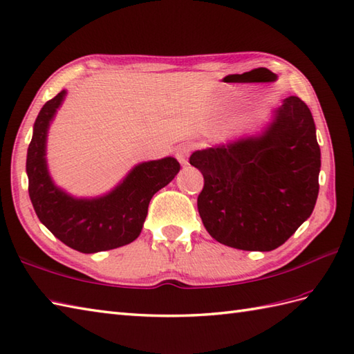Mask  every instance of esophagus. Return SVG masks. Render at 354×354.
<instances>
[{
	"instance_id": "34e87169",
	"label": "esophagus",
	"mask_w": 354,
	"mask_h": 354,
	"mask_svg": "<svg viewBox=\"0 0 354 354\" xmlns=\"http://www.w3.org/2000/svg\"><path fill=\"white\" fill-rule=\"evenodd\" d=\"M175 155H176L179 162H181L183 165H187L189 164V156H190V146H179L176 149Z\"/></svg>"
}]
</instances>
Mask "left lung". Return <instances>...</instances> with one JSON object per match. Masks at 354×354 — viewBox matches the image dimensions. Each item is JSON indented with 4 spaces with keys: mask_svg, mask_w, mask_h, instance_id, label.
Listing matches in <instances>:
<instances>
[{
    "mask_svg": "<svg viewBox=\"0 0 354 354\" xmlns=\"http://www.w3.org/2000/svg\"><path fill=\"white\" fill-rule=\"evenodd\" d=\"M204 176L199 216L219 243L243 251L281 246L317 204L321 150L310 109L297 95L257 135L196 150Z\"/></svg>",
    "mask_w": 354,
    "mask_h": 354,
    "instance_id": "left-lung-1",
    "label": "left lung"
}]
</instances>
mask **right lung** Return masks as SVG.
Instances as JSON below:
<instances>
[{
    "label": "right lung",
    "mask_w": 354,
    "mask_h": 354,
    "mask_svg": "<svg viewBox=\"0 0 354 354\" xmlns=\"http://www.w3.org/2000/svg\"><path fill=\"white\" fill-rule=\"evenodd\" d=\"M65 95L64 89L36 117L26 162L30 201L39 221L66 246L84 254L115 250L140 236L150 199L178 175L181 165L173 156L140 162L102 196H71L51 179L45 156L48 127Z\"/></svg>",
    "instance_id": "1"
}]
</instances>
